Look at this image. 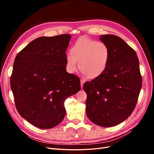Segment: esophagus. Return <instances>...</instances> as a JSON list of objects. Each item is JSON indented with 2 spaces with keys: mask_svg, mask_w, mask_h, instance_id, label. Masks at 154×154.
<instances>
[{
  "mask_svg": "<svg viewBox=\"0 0 154 154\" xmlns=\"http://www.w3.org/2000/svg\"><path fill=\"white\" fill-rule=\"evenodd\" d=\"M85 82V81L84 80H83V79H81V87H82V88L83 87V84H84Z\"/></svg>",
  "mask_w": 154,
  "mask_h": 154,
  "instance_id": "34e87169",
  "label": "esophagus"
}]
</instances>
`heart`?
I'll return each instance as SVG.
<instances>
[{"label": "heart", "instance_id": "obj_1", "mask_svg": "<svg viewBox=\"0 0 154 154\" xmlns=\"http://www.w3.org/2000/svg\"><path fill=\"white\" fill-rule=\"evenodd\" d=\"M110 50L106 44L82 36L72 45L71 53L66 56V65L69 71L74 72L78 67L89 79L98 78L108 66Z\"/></svg>", "mask_w": 154, "mask_h": 154}]
</instances>
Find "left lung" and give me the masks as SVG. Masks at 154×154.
I'll use <instances>...</instances> for the list:
<instances>
[{
    "instance_id": "left-lung-1",
    "label": "left lung",
    "mask_w": 154,
    "mask_h": 154,
    "mask_svg": "<svg viewBox=\"0 0 154 154\" xmlns=\"http://www.w3.org/2000/svg\"><path fill=\"white\" fill-rule=\"evenodd\" d=\"M110 50L105 71L83 88L87 94L86 114L100 127L117 125L132 113L142 87V77L136 52L120 37L100 35Z\"/></svg>"
}]
</instances>
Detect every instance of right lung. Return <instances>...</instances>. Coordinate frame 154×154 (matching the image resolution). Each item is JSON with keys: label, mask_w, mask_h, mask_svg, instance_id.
<instances>
[{"label": "right lung", "mask_w": 154, "mask_h": 154, "mask_svg": "<svg viewBox=\"0 0 154 154\" xmlns=\"http://www.w3.org/2000/svg\"><path fill=\"white\" fill-rule=\"evenodd\" d=\"M71 36H41L18 53L10 79L18 112L35 127L53 128L66 115L64 101L81 89L80 79L66 71Z\"/></svg>", "instance_id": "right-lung-1"}]
</instances>
